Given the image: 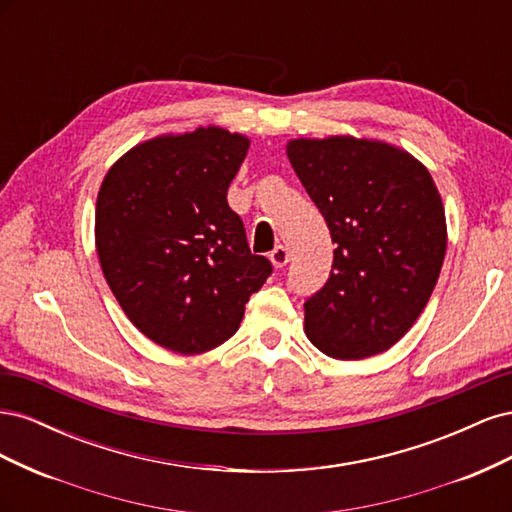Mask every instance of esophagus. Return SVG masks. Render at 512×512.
<instances>
[{
	"mask_svg": "<svg viewBox=\"0 0 512 512\" xmlns=\"http://www.w3.org/2000/svg\"><path fill=\"white\" fill-rule=\"evenodd\" d=\"M269 258H271V262H273V267H275V269H282V267H286V265H288V250H286L284 245H277L275 250H271Z\"/></svg>",
	"mask_w": 512,
	"mask_h": 512,
	"instance_id": "1",
	"label": "esophagus"
}]
</instances>
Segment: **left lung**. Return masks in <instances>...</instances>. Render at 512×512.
<instances>
[{
	"label": "left lung",
	"mask_w": 512,
	"mask_h": 512,
	"mask_svg": "<svg viewBox=\"0 0 512 512\" xmlns=\"http://www.w3.org/2000/svg\"><path fill=\"white\" fill-rule=\"evenodd\" d=\"M288 158L337 243L327 284L305 301L318 350L356 361L389 350L425 309L446 252L442 198L410 153L333 136Z\"/></svg>",
	"instance_id": "obj_1"
}]
</instances>
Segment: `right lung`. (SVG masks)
<instances>
[{
	"mask_svg": "<svg viewBox=\"0 0 512 512\" xmlns=\"http://www.w3.org/2000/svg\"><path fill=\"white\" fill-rule=\"evenodd\" d=\"M250 141L222 128L153 138L108 170L96 247L108 286L151 342L200 354L239 329L273 273L252 254L228 188Z\"/></svg>",
	"mask_w": 512,
	"mask_h": 512,
	"instance_id": "add662e5",
	"label": "right lung"
}]
</instances>
